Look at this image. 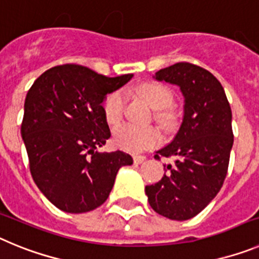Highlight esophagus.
<instances>
[{"mask_svg":"<svg viewBox=\"0 0 259 259\" xmlns=\"http://www.w3.org/2000/svg\"><path fill=\"white\" fill-rule=\"evenodd\" d=\"M146 159V157H144V155H134V162L136 164H140L143 163L144 161Z\"/></svg>","mask_w":259,"mask_h":259,"instance_id":"1","label":"esophagus"}]
</instances>
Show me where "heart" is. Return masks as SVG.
Instances as JSON below:
<instances>
[{
    "instance_id": "heart-1",
    "label": "heart",
    "mask_w": 259,
    "mask_h": 259,
    "mask_svg": "<svg viewBox=\"0 0 259 259\" xmlns=\"http://www.w3.org/2000/svg\"><path fill=\"white\" fill-rule=\"evenodd\" d=\"M139 93L145 101L155 109V119L158 122L167 124L170 122L171 113L167 107L174 101L172 92L164 85L154 81L141 84L137 88ZM127 96L124 91H114L105 98L102 109L106 122L111 125L118 124L124 115ZM113 140L118 148L127 152L139 153L150 149L161 141V134L154 127H136L132 124H122L114 130Z\"/></svg>"
}]
</instances>
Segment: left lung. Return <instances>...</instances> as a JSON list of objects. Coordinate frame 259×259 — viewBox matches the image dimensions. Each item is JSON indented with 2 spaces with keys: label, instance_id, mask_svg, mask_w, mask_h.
Here are the masks:
<instances>
[{
  "label": "left lung",
  "instance_id": "8db88e82",
  "mask_svg": "<svg viewBox=\"0 0 259 259\" xmlns=\"http://www.w3.org/2000/svg\"><path fill=\"white\" fill-rule=\"evenodd\" d=\"M154 77L180 87L184 118L171 144L155 154V159L175 157V162L167 164L169 171L159 182L146 185L145 193L155 212L187 221L202 211L223 185L233 144L232 111L219 80L200 66L179 62Z\"/></svg>",
  "mask_w": 259,
  "mask_h": 259
}]
</instances>
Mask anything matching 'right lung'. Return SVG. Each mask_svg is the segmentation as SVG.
Masks as SVG:
<instances>
[{
	"label": "right lung",
	"mask_w": 259,
	"mask_h": 259,
	"mask_svg": "<svg viewBox=\"0 0 259 259\" xmlns=\"http://www.w3.org/2000/svg\"><path fill=\"white\" fill-rule=\"evenodd\" d=\"M134 75H100L80 65L49 68L24 101L22 134L29 171L45 197L66 212L101 206L118 170L134 163L120 150L98 152L110 137L102 102Z\"/></svg>",
	"instance_id": "1"
}]
</instances>
